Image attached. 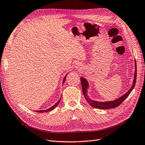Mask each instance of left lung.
<instances>
[{
	"instance_id": "8db88e82",
	"label": "left lung",
	"mask_w": 145,
	"mask_h": 145,
	"mask_svg": "<svg viewBox=\"0 0 145 145\" xmlns=\"http://www.w3.org/2000/svg\"><path fill=\"white\" fill-rule=\"evenodd\" d=\"M136 71H135V78H134V81L131 88L128 91L125 93L124 95L121 96V97L118 99L114 101H105V102H99V101H96L91 100L88 96L87 95V88H88V83L86 79L84 78H81V85L82 88V92L84 94V95L85 97V100H87V102L91 106L93 107L96 109H109L112 108H116L118 106H120L123 101H124L127 98L130 93L132 91L134 87L135 86V84L136 82V77H137V69H136Z\"/></svg>"
}]
</instances>
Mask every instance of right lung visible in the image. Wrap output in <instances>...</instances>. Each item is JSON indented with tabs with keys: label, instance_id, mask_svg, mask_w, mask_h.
<instances>
[{
	"label": "right lung",
	"instance_id": "right-lung-1",
	"mask_svg": "<svg viewBox=\"0 0 145 145\" xmlns=\"http://www.w3.org/2000/svg\"><path fill=\"white\" fill-rule=\"evenodd\" d=\"M66 76H65V78H64V80H63V84L64 82V81H65V79H66ZM60 100H61V99H60V100H59L53 106H52L51 108H49L48 109H47V110H37V111H36V112H39V113H43V112H48V111H51V110H53L58 105V103H60Z\"/></svg>",
	"mask_w": 145,
	"mask_h": 145
}]
</instances>
